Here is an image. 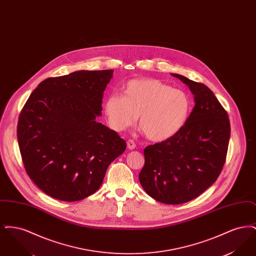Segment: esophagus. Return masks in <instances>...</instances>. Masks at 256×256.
<instances>
[{"label":"esophagus","instance_id":"obj_1","mask_svg":"<svg viewBox=\"0 0 256 256\" xmlns=\"http://www.w3.org/2000/svg\"><path fill=\"white\" fill-rule=\"evenodd\" d=\"M126 146H128V150H134L136 145H135L134 140H128V141L126 142Z\"/></svg>","mask_w":256,"mask_h":256}]
</instances>
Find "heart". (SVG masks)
<instances>
[{
  "label": "heart",
  "instance_id": "1",
  "mask_svg": "<svg viewBox=\"0 0 256 256\" xmlns=\"http://www.w3.org/2000/svg\"><path fill=\"white\" fill-rule=\"evenodd\" d=\"M191 100L180 89L156 78H136L124 86V96L111 94L104 102L110 126L122 132L139 126L146 138L162 142L178 134L189 119Z\"/></svg>",
  "mask_w": 256,
  "mask_h": 256
}]
</instances>
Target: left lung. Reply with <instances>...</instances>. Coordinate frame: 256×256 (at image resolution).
<instances>
[{
  "label": "left lung",
  "instance_id": "1",
  "mask_svg": "<svg viewBox=\"0 0 256 256\" xmlns=\"http://www.w3.org/2000/svg\"><path fill=\"white\" fill-rule=\"evenodd\" d=\"M170 74L189 87L195 106L178 134L145 148L139 182L156 200L180 204L202 194L218 178L228 152L230 124L206 86Z\"/></svg>",
  "mask_w": 256,
  "mask_h": 256
}]
</instances>
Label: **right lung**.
I'll list each match as a JSON object with an SVG mask.
<instances>
[{"label": "right lung", "mask_w": 256, "mask_h": 256, "mask_svg": "<svg viewBox=\"0 0 256 256\" xmlns=\"http://www.w3.org/2000/svg\"><path fill=\"white\" fill-rule=\"evenodd\" d=\"M112 78L113 70L49 78L24 104L17 126L21 156L30 180L50 196L76 202L94 194L124 152V140L96 120Z\"/></svg>", "instance_id": "obj_1"}]
</instances>
